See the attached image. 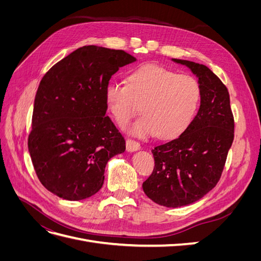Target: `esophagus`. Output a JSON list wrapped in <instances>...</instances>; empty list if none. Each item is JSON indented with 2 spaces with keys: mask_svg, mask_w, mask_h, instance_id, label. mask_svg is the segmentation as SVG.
Here are the masks:
<instances>
[{
  "mask_svg": "<svg viewBox=\"0 0 261 261\" xmlns=\"http://www.w3.org/2000/svg\"><path fill=\"white\" fill-rule=\"evenodd\" d=\"M140 149V145L137 141L133 140V139H127L126 140V150H127L128 152H134V151H137V150Z\"/></svg>",
  "mask_w": 261,
  "mask_h": 261,
  "instance_id": "1",
  "label": "esophagus"
}]
</instances>
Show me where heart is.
Masks as SVG:
<instances>
[{
    "mask_svg": "<svg viewBox=\"0 0 261 261\" xmlns=\"http://www.w3.org/2000/svg\"><path fill=\"white\" fill-rule=\"evenodd\" d=\"M201 96L200 84L194 77L160 65L141 66L128 76V85L112 82L106 89L108 110L118 125L127 123L141 106L144 116L126 128L141 138L180 135L193 122Z\"/></svg>",
    "mask_w": 261,
    "mask_h": 261,
    "instance_id": "heart-1",
    "label": "heart"
}]
</instances>
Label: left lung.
Instances as JSON below:
<instances>
[{
    "label": "left lung",
    "mask_w": 261,
    "mask_h": 261,
    "mask_svg": "<svg viewBox=\"0 0 261 261\" xmlns=\"http://www.w3.org/2000/svg\"><path fill=\"white\" fill-rule=\"evenodd\" d=\"M172 61L198 78L200 107L177 138L151 150L154 169L143 189L160 206L177 208L201 199L217 185L234 139V118L227 88L210 68L186 60Z\"/></svg>",
    "instance_id": "obj_1"
}]
</instances>
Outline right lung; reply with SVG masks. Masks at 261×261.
Instances as JSON below:
<instances>
[{"label":"right lung","mask_w":261,"mask_h":261,"mask_svg":"<svg viewBox=\"0 0 261 261\" xmlns=\"http://www.w3.org/2000/svg\"><path fill=\"white\" fill-rule=\"evenodd\" d=\"M123 50L86 45L58 62L38 87L28 150L37 176L66 200L98 193L125 140L107 113L106 89L118 68L135 62Z\"/></svg>","instance_id":"add662e5"}]
</instances>
